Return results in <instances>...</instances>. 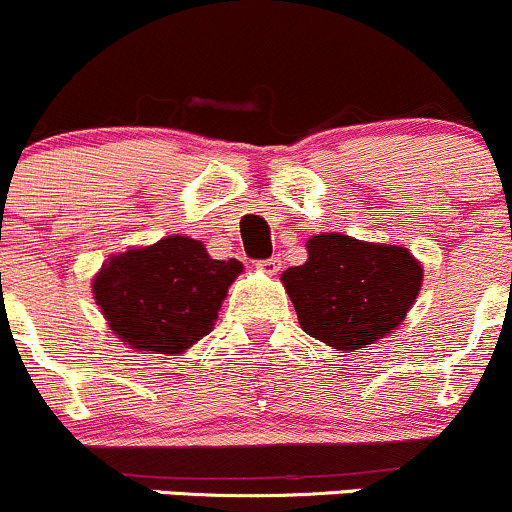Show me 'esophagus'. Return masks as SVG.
I'll use <instances>...</instances> for the list:
<instances>
[{
    "mask_svg": "<svg viewBox=\"0 0 512 512\" xmlns=\"http://www.w3.org/2000/svg\"><path fill=\"white\" fill-rule=\"evenodd\" d=\"M279 267H281L279 257H269V260L257 262V269H260V272H264V274H276V272H279Z\"/></svg>",
    "mask_w": 512,
    "mask_h": 512,
    "instance_id": "1",
    "label": "esophagus"
}]
</instances>
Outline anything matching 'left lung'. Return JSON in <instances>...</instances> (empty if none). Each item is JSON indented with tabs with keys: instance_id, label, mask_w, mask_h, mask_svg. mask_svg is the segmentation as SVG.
<instances>
[{
	"instance_id": "8db88e82",
	"label": "left lung",
	"mask_w": 512,
	"mask_h": 512,
	"mask_svg": "<svg viewBox=\"0 0 512 512\" xmlns=\"http://www.w3.org/2000/svg\"><path fill=\"white\" fill-rule=\"evenodd\" d=\"M421 281L424 269L407 248L342 233L310 238L308 262L281 274L303 332L337 351L366 349L397 330Z\"/></svg>"
}]
</instances>
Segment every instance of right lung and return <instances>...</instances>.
Masks as SVG:
<instances>
[{
  "label": "right lung",
  "mask_w": 512,
  "mask_h": 512,
  "mask_svg": "<svg viewBox=\"0 0 512 512\" xmlns=\"http://www.w3.org/2000/svg\"><path fill=\"white\" fill-rule=\"evenodd\" d=\"M240 272L238 260H211L195 238L166 236L110 257L93 279V298L132 349L182 354L211 332Z\"/></svg>",
  "instance_id": "obj_1"
}]
</instances>
